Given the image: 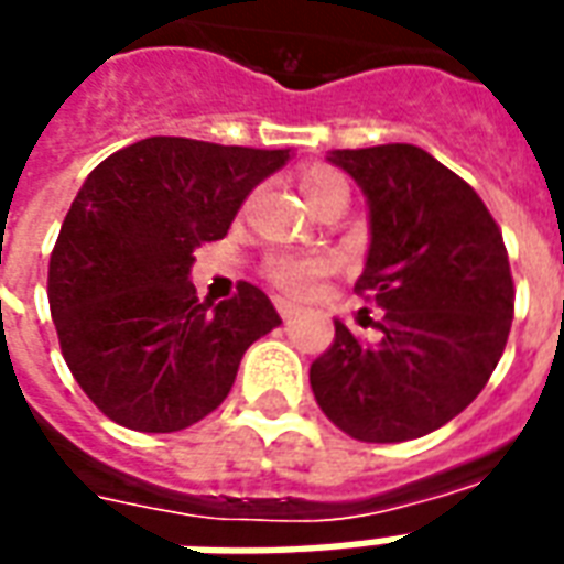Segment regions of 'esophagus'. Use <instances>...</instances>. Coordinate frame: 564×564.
<instances>
[{
	"label": "esophagus",
	"mask_w": 564,
	"mask_h": 564,
	"mask_svg": "<svg viewBox=\"0 0 564 564\" xmlns=\"http://www.w3.org/2000/svg\"><path fill=\"white\" fill-rule=\"evenodd\" d=\"M278 314H281L286 323H290V319H295V316L302 314V307L293 302H283V299H278Z\"/></svg>",
	"instance_id": "obj_1"
}]
</instances>
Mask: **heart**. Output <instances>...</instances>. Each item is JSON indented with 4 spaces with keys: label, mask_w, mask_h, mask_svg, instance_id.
Returning a JSON list of instances; mask_svg holds the SVG:
<instances>
[{
    "label": "heart",
    "mask_w": 564,
    "mask_h": 564,
    "mask_svg": "<svg viewBox=\"0 0 564 564\" xmlns=\"http://www.w3.org/2000/svg\"><path fill=\"white\" fill-rule=\"evenodd\" d=\"M332 191H346V182L337 176L335 170H328V166L304 170L302 194L307 206H314L316 199L332 194ZM265 271H269L271 283L281 286L283 293L307 295L314 293L316 283L332 271V260L328 257H271Z\"/></svg>",
    "instance_id": "b5f03b06"
}]
</instances>
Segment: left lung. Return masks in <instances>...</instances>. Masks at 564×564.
<instances>
[{"instance_id": "1", "label": "left lung", "mask_w": 564, "mask_h": 564, "mask_svg": "<svg viewBox=\"0 0 564 564\" xmlns=\"http://www.w3.org/2000/svg\"><path fill=\"white\" fill-rule=\"evenodd\" d=\"M328 164L367 203L365 271L356 290L382 311L379 340L340 319L311 365L319 410L361 442L433 433L473 403L502 358L514 283L490 212L431 152L410 143L335 149Z\"/></svg>"}]
</instances>
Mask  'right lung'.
Returning a JSON list of instances; mask_svg holds the SVG:
<instances>
[{"label": "right lung", "instance_id": "right-lung-1", "mask_svg": "<svg viewBox=\"0 0 564 564\" xmlns=\"http://www.w3.org/2000/svg\"><path fill=\"white\" fill-rule=\"evenodd\" d=\"M293 158L149 137L83 182L50 257L62 356L98 410L140 433L185 431L215 412L253 340L281 316L253 283L197 299L199 241H218L253 187Z\"/></svg>", "mask_w": 564, "mask_h": 564}]
</instances>
